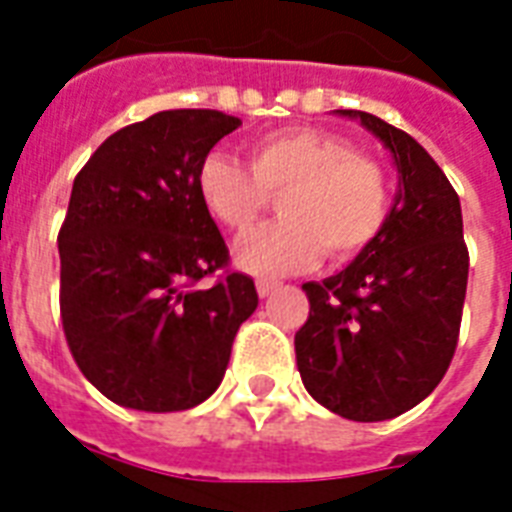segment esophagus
<instances>
[{"label":"esophagus","mask_w":512,"mask_h":512,"mask_svg":"<svg viewBox=\"0 0 512 512\" xmlns=\"http://www.w3.org/2000/svg\"><path fill=\"white\" fill-rule=\"evenodd\" d=\"M279 289V281H271V279H257V295L260 297H268L271 292Z\"/></svg>","instance_id":"34e87169"}]
</instances>
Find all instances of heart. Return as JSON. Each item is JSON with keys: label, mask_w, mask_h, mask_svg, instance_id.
<instances>
[{"label": "heart", "mask_w": 512, "mask_h": 512, "mask_svg": "<svg viewBox=\"0 0 512 512\" xmlns=\"http://www.w3.org/2000/svg\"><path fill=\"white\" fill-rule=\"evenodd\" d=\"M201 204L228 231H249L271 196L281 220L233 249L241 271L276 279L321 257H350L380 233L390 207L388 175L345 138L289 127L249 146V167L228 154L204 156L196 172Z\"/></svg>", "instance_id": "1"}]
</instances>
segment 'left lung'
<instances>
[{"label":"left lung","mask_w":512,"mask_h":512,"mask_svg":"<svg viewBox=\"0 0 512 512\" xmlns=\"http://www.w3.org/2000/svg\"><path fill=\"white\" fill-rule=\"evenodd\" d=\"M332 114L388 148L398 191L353 263L303 284L311 313L295 335L297 369L329 412L393 420L436 390L457 348L468 289L460 196L412 135L366 111Z\"/></svg>","instance_id":"obj_1"}]
</instances>
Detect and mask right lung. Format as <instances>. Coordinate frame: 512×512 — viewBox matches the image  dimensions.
Returning <instances> with one entry per match:
<instances>
[{"instance_id": "add662e5", "label": "right lung", "mask_w": 512, "mask_h": 512, "mask_svg": "<svg viewBox=\"0 0 512 512\" xmlns=\"http://www.w3.org/2000/svg\"><path fill=\"white\" fill-rule=\"evenodd\" d=\"M241 119L175 108L114 132L76 175L60 228V316L82 374L114 404L183 412L223 382L233 337L255 313V281L228 247L196 172Z\"/></svg>"}]
</instances>
